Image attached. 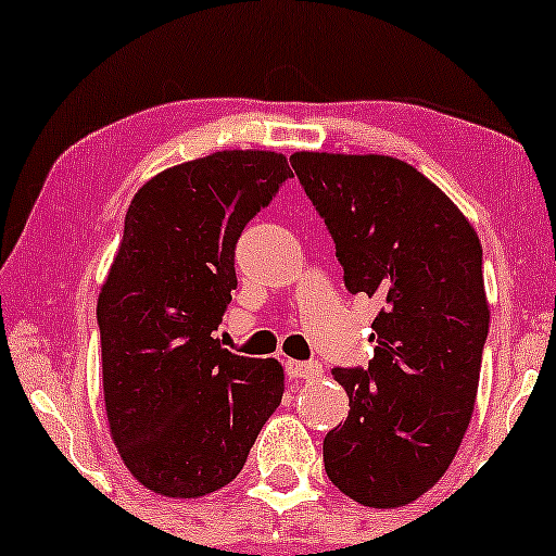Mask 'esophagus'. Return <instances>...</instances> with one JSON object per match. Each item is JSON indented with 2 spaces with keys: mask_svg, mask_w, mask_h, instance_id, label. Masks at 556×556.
<instances>
[{
  "mask_svg": "<svg viewBox=\"0 0 556 556\" xmlns=\"http://www.w3.org/2000/svg\"><path fill=\"white\" fill-rule=\"evenodd\" d=\"M286 371H288V377L299 382V379H314V377H318V371H321V367H318L316 362H288L286 364Z\"/></svg>",
  "mask_w": 556,
  "mask_h": 556,
  "instance_id": "34e87169",
  "label": "esophagus"
}]
</instances>
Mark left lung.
<instances>
[{
    "label": "left lung",
    "instance_id": "1",
    "mask_svg": "<svg viewBox=\"0 0 556 556\" xmlns=\"http://www.w3.org/2000/svg\"><path fill=\"white\" fill-rule=\"evenodd\" d=\"M291 166L346 291L382 303L369 367L331 369L352 409L324 438L326 476L364 506H405L443 478L473 415L489 337L481 242L400 159L299 151Z\"/></svg>",
    "mask_w": 556,
    "mask_h": 556
}]
</instances>
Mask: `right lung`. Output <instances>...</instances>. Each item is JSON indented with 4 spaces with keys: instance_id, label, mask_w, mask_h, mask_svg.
<instances>
[{
    "instance_id": "add662e5",
    "label": "right lung",
    "mask_w": 556,
    "mask_h": 556,
    "mask_svg": "<svg viewBox=\"0 0 556 556\" xmlns=\"http://www.w3.org/2000/svg\"><path fill=\"white\" fill-rule=\"evenodd\" d=\"M291 177L273 151H217L156 174L128 204L96 314L113 443L149 491L223 489L280 405V364L227 352L215 331L240 235Z\"/></svg>"
}]
</instances>
